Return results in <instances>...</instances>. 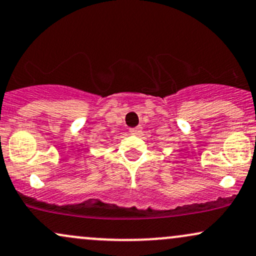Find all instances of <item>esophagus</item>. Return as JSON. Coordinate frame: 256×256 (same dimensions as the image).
Here are the masks:
<instances>
[{
	"label": "esophagus",
	"instance_id": "34e87169",
	"mask_svg": "<svg viewBox=\"0 0 256 256\" xmlns=\"http://www.w3.org/2000/svg\"><path fill=\"white\" fill-rule=\"evenodd\" d=\"M128 131H130L131 134H138L140 132V126H138V128H132Z\"/></svg>",
	"mask_w": 256,
	"mask_h": 256
}]
</instances>
